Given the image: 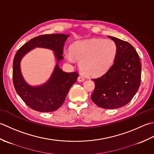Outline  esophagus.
I'll return each mask as SVG.
<instances>
[{"mask_svg":"<svg viewBox=\"0 0 154 154\" xmlns=\"http://www.w3.org/2000/svg\"><path fill=\"white\" fill-rule=\"evenodd\" d=\"M78 82H83V81H84V78L82 76H79L78 78Z\"/></svg>","mask_w":154,"mask_h":154,"instance_id":"obj_1","label":"esophagus"}]
</instances>
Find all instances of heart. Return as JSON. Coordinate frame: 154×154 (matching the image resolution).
I'll list each match as a JSON object with an SVG mask.
<instances>
[{"instance_id":"1","label":"heart","mask_w":154,"mask_h":154,"mask_svg":"<svg viewBox=\"0 0 154 154\" xmlns=\"http://www.w3.org/2000/svg\"><path fill=\"white\" fill-rule=\"evenodd\" d=\"M118 53V46L110 39L92 38L78 41L70 47V51H64V57L70 63L80 60L82 72L96 77L103 74L114 64Z\"/></svg>"}]
</instances>
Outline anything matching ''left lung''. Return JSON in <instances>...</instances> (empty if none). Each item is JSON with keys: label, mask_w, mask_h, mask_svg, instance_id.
I'll return each mask as SVG.
<instances>
[{"label": "left lung", "mask_w": 154, "mask_h": 154, "mask_svg": "<svg viewBox=\"0 0 154 154\" xmlns=\"http://www.w3.org/2000/svg\"><path fill=\"white\" fill-rule=\"evenodd\" d=\"M116 43L114 64L101 77L92 79L95 88L91 96L98 107L116 109L129 103L139 89L142 66L139 55L130 43L108 36Z\"/></svg>", "instance_id": "8db88e82"}]
</instances>
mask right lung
<instances>
[{
  "instance_id": "right-lung-1",
  "label": "right lung",
  "mask_w": 154,
  "mask_h": 154,
  "mask_svg": "<svg viewBox=\"0 0 154 154\" xmlns=\"http://www.w3.org/2000/svg\"><path fill=\"white\" fill-rule=\"evenodd\" d=\"M67 34H44L29 40L16 53L13 60L12 79L14 88L25 103L34 110L40 112H54L63 104L71 86L76 82L77 72L67 73L60 68L59 62L63 59V48ZM35 48H44L54 51L57 64L49 80L40 86L32 87L22 76L20 62L27 53Z\"/></svg>"
}]
</instances>
